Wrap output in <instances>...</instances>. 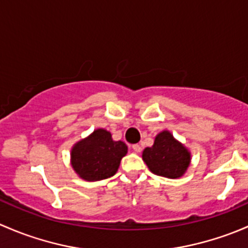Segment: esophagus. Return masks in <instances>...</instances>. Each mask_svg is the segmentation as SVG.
<instances>
[{
  "label": "esophagus",
  "instance_id": "34e87169",
  "mask_svg": "<svg viewBox=\"0 0 248 248\" xmlns=\"http://www.w3.org/2000/svg\"><path fill=\"white\" fill-rule=\"evenodd\" d=\"M132 149H134L135 153H140V152H141L142 148H141V145H140V144H134V145H132Z\"/></svg>",
  "mask_w": 248,
  "mask_h": 248
}]
</instances>
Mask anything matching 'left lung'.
I'll return each mask as SVG.
<instances>
[{
    "instance_id": "8db88e82",
    "label": "left lung",
    "mask_w": 248,
    "mask_h": 248,
    "mask_svg": "<svg viewBox=\"0 0 248 248\" xmlns=\"http://www.w3.org/2000/svg\"><path fill=\"white\" fill-rule=\"evenodd\" d=\"M142 157L150 172L170 179L183 177L191 161L190 152L167 130L155 137L152 147L143 150Z\"/></svg>"
}]
</instances>
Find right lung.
I'll use <instances>...</instances> for the list:
<instances>
[{"label": "right lung", "instance_id": "right-lung-1", "mask_svg": "<svg viewBox=\"0 0 248 248\" xmlns=\"http://www.w3.org/2000/svg\"><path fill=\"white\" fill-rule=\"evenodd\" d=\"M126 153L124 142L113 141L111 132L105 129H96L74 145L71 166L78 177L87 181L107 179L116 174Z\"/></svg>", "mask_w": 248, "mask_h": 248}]
</instances>
